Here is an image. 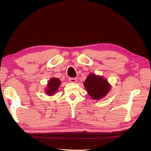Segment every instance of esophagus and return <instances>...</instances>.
I'll return each mask as SVG.
<instances>
[{"instance_id": "obj_1", "label": "esophagus", "mask_w": 151, "mask_h": 151, "mask_svg": "<svg viewBox=\"0 0 151 151\" xmlns=\"http://www.w3.org/2000/svg\"><path fill=\"white\" fill-rule=\"evenodd\" d=\"M68 80H69V82L70 83H76V81H77V78H70L69 79H68Z\"/></svg>"}]
</instances>
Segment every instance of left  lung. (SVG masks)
I'll return each instance as SVG.
<instances>
[{"instance_id":"obj_1","label":"left lung","mask_w":151,"mask_h":151,"mask_svg":"<svg viewBox=\"0 0 151 151\" xmlns=\"http://www.w3.org/2000/svg\"><path fill=\"white\" fill-rule=\"evenodd\" d=\"M84 86L87 93L94 100H99L105 96L111 89L106 79L97 76L95 74H90L84 83Z\"/></svg>"}]
</instances>
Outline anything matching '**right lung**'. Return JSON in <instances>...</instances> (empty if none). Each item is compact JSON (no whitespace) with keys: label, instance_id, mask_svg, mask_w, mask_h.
<instances>
[{"label":"right lung","instance_id":"right-lung-1","mask_svg":"<svg viewBox=\"0 0 151 151\" xmlns=\"http://www.w3.org/2000/svg\"><path fill=\"white\" fill-rule=\"evenodd\" d=\"M61 84V82L59 79L57 78H50L49 81L48 82L47 89H46L45 93L49 96H52L56 93L58 91V88Z\"/></svg>","mask_w":151,"mask_h":151}]
</instances>
